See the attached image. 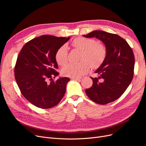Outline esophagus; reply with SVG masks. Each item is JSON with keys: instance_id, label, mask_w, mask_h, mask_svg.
Masks as SVG:
<instances>
[{"instance_id": "1", "label": "esophagus", "mask_w": 146, "mask_h": 146, "mask_svg": "<svg viewBox=\"0 0 146 146\" xmlns=\"http://www.w3.org/2000/svg\"><path fill=\"white\" fill-rule=\"evenodd\" d=\"M82 78H72L71 79L72 80H79L81 79Z\"/></svg>"}]
</instances>
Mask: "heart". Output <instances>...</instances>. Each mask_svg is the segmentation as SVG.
Listing matches in <instances>:
<instances>
[{
  "instance_id": "b5f03b06",
  "label": "heart",
  "mask_w": 146,
  "mask_h": 146,
  "mask_svg": "<svg viewBox=\"0 0 146 146\" xmlns=\"http://www.w3.org/2000/svg\"><path fill=\"white\" fill-rule=\"evenodd\" d=\"M72 45L75 48L82 51V61L78 64H68L62 68L61 73L67 77H80L89 70L90 66L94 68L101 66L106 57L105 46L102 43L97 42L92 38H76L73 41ZM55 58L58 65L64 66L66 64L68 56L67 47L65 45L58 49Z\"/></svg>"
}]
</instances>
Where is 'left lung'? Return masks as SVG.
Wrapping results in <instances>:
<instances>
[{"instance_id":"8db88e82","label":"left lung","mask_w":146,"mask_h":146,"mask_svg":"<svg viewBox=\"0 0 146 146\" xmlns=\"http://www.w3.org/2000/svg\"><path fill=\"white\" fill-rule=\"evenodd\" d=\"M83 36L101 40L107 51L104 63L95 72L98 77H90L93 85L85 90L86 95L92 101L101 105L117 100L133 78L135 58L131 48L120 36L103 31H94Z\"/></svg>"}]
</instances>
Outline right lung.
Segmentation results:
<instances>
[{
  "instance_id": "obj_1",
  "label": "right lung",
  "mask_w": 146,
  "mask_h": 146,
  "mask_svg": "<svg viewBox=\"0 0 146 146\" xmlns=\"http://www.w3.org/2000/svg\"><path fill=\"white\" fill-rule=\"evenodd\" d=\"M70 37L42 35L27 42L21 49L15 67V78L22 95L38 108H51L63 98L68 78H61L56 70L58 49Z\"/></svg>"
}]
</instances>
